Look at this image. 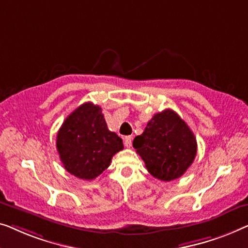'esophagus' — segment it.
<instances>
[{
    "instance_id": "1",
    "label": "esophagus",
    "mask_w": 248,
    "mask_h": 248,
    "mask_svg": "<svg viewBox=\"0 0 248 248\" xmlns=\"http://www.w3.org/2000/svg\"><path fill=\"white\" fill-rule=\"evenodd\" d=\"M132 145V137L131 136H127V137H124V146L125 147L130 148Z\"/></svg>"
}]
</instances>
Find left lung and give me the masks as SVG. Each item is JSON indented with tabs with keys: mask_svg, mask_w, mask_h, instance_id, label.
Listing matches in <instances>:
<instances>
[{
	"mask_svg": "<svg viewBox=\"0 0 248 248\" xmlns=\"http://www.w3.org/2000/svg\"><path fill=\"white\" fill-rule=\"evenodd\" d=\"M132 146L148 172L166 182L182 176L197 155L192 130L170 109L154 114L144 132L135 137Z\"/></svg>",
	"mask_w": 248,
	"mask_h": 248,
	"instance_id": "1",
	"label": "left lung"
}]
</instances>
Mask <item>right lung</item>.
<instances>
[{
  "instance_id": "obj_1",
  "label": "right lung",
  "mask_w": 248,
  "mask_h": 248,
  "mask_svg": "<svg viewBox=\"0 0 248 248\" xmlns=\"http://www.w3.org/2000/svg\"><path fill=\"white\" fill-rule=\"evenodd\" d=\"M56 147L68 173L90 181L109 167L113 155L124 149V144L116 132L108 129L102 109L86 102L62 123Z\"/></svg>"
}]
</instances>
